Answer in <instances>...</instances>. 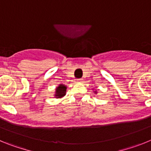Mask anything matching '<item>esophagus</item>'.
I'll return each instance as SVG.
<instances>
[{
	"label": "esophagus",
	"instance_id": "34e87169",
	"mask_svg": "<svg viewBox=\"0 0 151 151\" xmlns=\"http://www.w3.org/2000/svg\"><path fill=\"white\" fill-rule=\"evenodd\" d=\"M77 82H78V83H82V82H83V79H82V78H79V79L77 80Z\"/></svg>",
	"mask_w": 151,
	"mask_h": 151
}]
</instances>
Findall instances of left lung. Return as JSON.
I'll use <instances>...</instances> for the list:
<instances>
[{
    "label": "left lung",
    "instance_id": "obj_1",
    "mask_svg": "<svg viewBox=\"0 0 151 151\" xmlns=\"http://www.w3.org/2000/svg\"><path fill=\"white\" fill-rule=\"evenodd\" d=\"M94 93H95V94H97V91H94Z\"/></svg>",
    "mask_w": 151,
    "mask_h": 151
}]
</instances>
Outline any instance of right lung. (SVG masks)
Masks as SVG:
<instances>
[{"label":"right lung","mask_w":151,"mask_h":151,"mask_svg":"<svg viewBox=\"0 0 151 151\" xmlns=\"http://www.w3.org/2000/svg\"><path fill=\"white\" fill-rule=\"evenodd\" d=\"M66 87L65 85H63V84H60L58 85V87H57L55 90V94H54V97L56 98H61V97H64L66 95Z\"/></svg>","instance_id":"add662e5"}]
</instances>
